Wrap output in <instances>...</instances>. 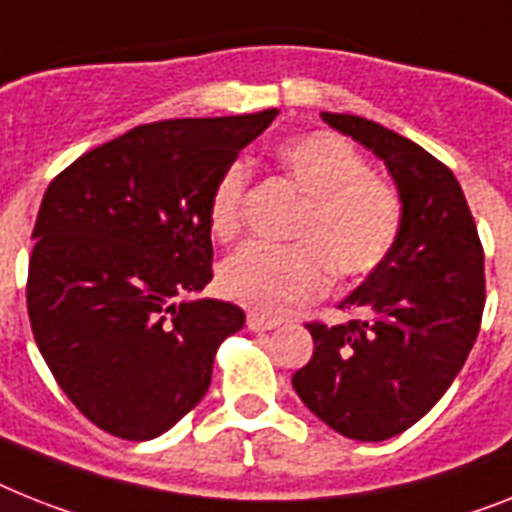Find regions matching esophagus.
I'll return each mask as SVG.
<instances>
[{"mask_svg": "<svg viewBox=\"0 0 512 512\" xmlns=\"http://www.w3.org/2000/svg\"><path fill=\"white\" fill-rule=\"evenodd\" d=\"M246 324L251 332H269V329L280 327V322H277V319H266V316H261V314H248Z\"/></svg>", "mask_w": 512, "mask_h": 512, "instance_id": "34e87169", "label": "esophagus"}]
</instances>
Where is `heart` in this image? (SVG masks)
<instances>
[{"mask_svg": "<svg viewBox=\"0 0 512 512\" xmlns=\"http://www.w3.org/2000/svg\"><path fill=\"white\" fill-rule=\"evenodd\" d=\"M277 170L301 190L290 246L251 243L219 269V287L230 301L266 316H285L314 301L335 280H361L398 243L403 204L387 180L366 172V162L345 138L329 130L295 133L274 146ZM246 164H230L209 196V227L219 240L240 232L246 198Z\"/></svg>", "mask_w": 512, "mask_h": 512, "instance_id": "b5f03b06", "label": "heart"}]
</instances>
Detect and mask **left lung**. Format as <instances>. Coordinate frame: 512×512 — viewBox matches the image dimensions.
Wrapping results in <instances>:
<instances>
[{"label":"left lung","mask_w":512,"mask_h":512,"mask_svg":"<svg viewBox=\"0 0 512 512\" xmlns=\"http://www.w3.org/2000/svg\"><path fill=\"white\" fill-rule=\"evenodd\" d=\"M322 120L382 159L403 225L384 264L340 303L358 319L306 324L314 356L293 387L342 437L382 442L432 411L463 369L487 298L484 248L460 183L429 151L356 114Z\"/></svg>","instance_id":"8db88e82"}]
</instances>
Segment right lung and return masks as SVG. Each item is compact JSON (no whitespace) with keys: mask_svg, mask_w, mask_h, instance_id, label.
I'll use <instances>...</instances> for the list:
<instances>
[{"mask_svg":"<svg viewBox=\"0 0 512 512\" xmlns=\"http://www.w3.org/2000/svg\"><path fill=\"white\" fill-rule=\"evenodd\" d=\"M277 109L138 125L54 177L33 227L28 316L54 379L83 416L146 442L196 408L235 303L211 282L209 196Z\"/></svg>","mask_w":512,"mask_h":512,"instance_id":"1","label":"right lung"}]
</instances>
